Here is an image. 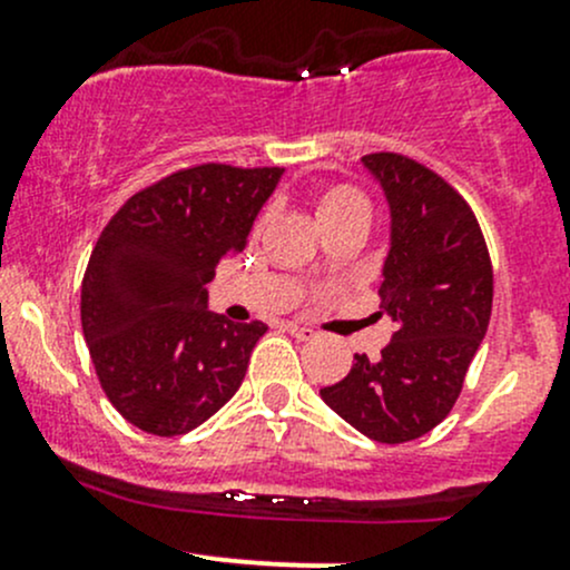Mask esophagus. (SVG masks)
I'll return each mask as SVG.
<instances>
[{
	"label": "esophagus",
	"instance_id": "34e87169",
	"mask_svg": "<svg viewBox=\"0 0 570 570\" xmlns=\"http://www.w3.org/2000/svg\"><path fill=\"white\" fill-rule=\"evenodd\" d=\"M284 327L286 333H289V336H295V338H303V342H306V338H314V331L312 327H303V325H297V322H284Z\"/></svg>",
	"mask_w": 570,
	"mask_h": 570
}]
</instances>
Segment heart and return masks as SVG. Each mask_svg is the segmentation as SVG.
<instances>
[{
	"instance_id": "b5f03b06",
	"label": "heart",
	"mask_w": 570,
	"mask_h": 570,
	"mask_svg": "<svg viewBox=\"0 0 570 570\" xmlns=\"http://www.w3.org/2000/svg\"><path fill=\"white\" fill-rule=\"evenodd\" d=\"M350 206H366V198L361 189L350 187V184H327L314 193V209H317L320 220L336 215V212L350 209Z\"/></svg>"
}]
</instances>
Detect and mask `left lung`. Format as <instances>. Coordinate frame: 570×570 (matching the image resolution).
Instances as JSON below:
<instances>
[{
  "label": "left lung",
  "mask_w": 570,
  "mask_h": 570,
  "mask_svg": "<svg viewBox=\"0 0 570 570\" xmlns=\"http://www.w3.org/2000/svg\"><path fill=\"white\" fill-rule=\"evenodd\" d=\"M392 204V250L377 289L396 325L381 358L355 355L322 400L381 444L430 433L458 402L488 331L493 267L469 200L428 165L394 151L366 154Z\"/></svg>",
  "instance_id": "left-lung-1"
}]
</instances>
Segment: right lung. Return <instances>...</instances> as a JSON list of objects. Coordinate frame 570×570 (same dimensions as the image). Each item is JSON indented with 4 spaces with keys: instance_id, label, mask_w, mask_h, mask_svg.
Returning <instances> with one entry per match:
<instances>
[{
    "instance_id": "right-lung-1",
    "label": "right lung",
    "mask_w": 570,
    "mask_h": 570,
    "mask_svg": "<svg viewBox=\"0 0 570 570\" xmlns=\"http://www.w3.org/2000/svg\"><path fill=\"white\" fill-rule=\"evenodd\" d=\"M284 168L206 163L137 189L96 239L82 278V333L115 411L142 433L184 435L243 383L262 320L206 308L217 262L248 245Z\"/></svg>"
}]
</instances>
